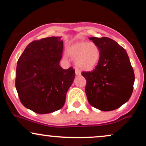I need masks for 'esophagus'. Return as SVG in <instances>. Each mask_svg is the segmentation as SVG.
<instances>
[{
    "instance_id": "esophagus-1",
    "label": "esophagus",
    "mask_w": 146,
    "mask_h": 146,
    "mask_svg": "<svg viewBox=\"0 0 146 146\" xmlns=\"http://www.w3.org/2000/svg\"><path fill=\"white\" fill-rule=\"evenodd\" d=\"M75 74L76 75H80L81 74V71L78 69V68H75Z\"/></svg>"
}]
</instances>
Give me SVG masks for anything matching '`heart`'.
Returning a JSON list of instances; mask_svg holds the SVG:
<instances>
[{"mask_svg": "<svg viewBox=\"0 0 146 146\" xmlns=\"http://www.w3.org/2000/svg\"><path fill=\"white\" fill-rule=\"evenodd\" d=\"M71 58H75L76 66L83 70H91L98 65L101 52L94 42H78L71 44L67 49Z\"/></svg>", "mask_w": 146, "mask_h": 146, "instance_id": "1", "label": "heart"}]
</instances>
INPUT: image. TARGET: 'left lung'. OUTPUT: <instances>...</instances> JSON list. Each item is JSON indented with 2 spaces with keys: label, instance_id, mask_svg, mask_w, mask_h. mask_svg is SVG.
<instances>
[{
  "label": "left lung",
  "instance_id": "8db88e82",
  "mask_svg": "<svg viewBox=\"0 0 146 146\" xmlns=\"http://www.w3.org/2000/svg\"><path fill=\"white\" fill-rule=\"evenodd\" d=\"M99 46L100 60L92 71L82 73L86 80L89 104L102 111L119 108L131 97L135 73L125 50L111 38H89Z\"/></svg>",
  "mask_w": 146,
  "mask_h": 146
}]
</instances>
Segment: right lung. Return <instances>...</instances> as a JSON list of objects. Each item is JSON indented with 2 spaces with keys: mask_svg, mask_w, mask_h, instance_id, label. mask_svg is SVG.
I'll use <instances>...</instances> for the list:
<instances>
[{
  "mask_svg": "<svg viewBox=\"0 0 146 146\" xmlns=\"http://www.w3.org/2000/svg\"><path fill=\"white\" fill-rule=\"evenodd\" d=\"M61 37L33 41L18 60L16 88L25 107L38 114L51 113L64 105L66 95L75 78L73 67L63 69Z\"/></svg>",
  "mask_w": 146,
  "mask_h": 146,
  "instance_id": "add662e5",
  "label": "right lung"
}]
</instances>
